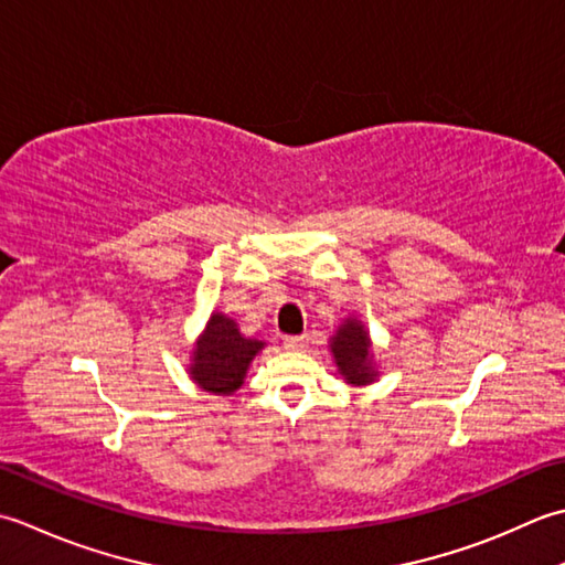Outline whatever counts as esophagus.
<instances>
[{
    "label": "esophagus",
    "mask_w": 565,
    "mask_h": 565,
    "mask_svg": "<svg viewBox=\"0 0 565 565\" xmlns=\"http://www.w3.org/2000/svg\"><path fill=\"white\" fill-rule=\"evenodd\" d=\"M285 349L287 351H305L307 349V337H287Z\"/></svg>",
    "instance_id": "esophagus-1"
}]
</instances>
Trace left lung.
Instances as JSON below:
<instances>
[{"label": "left lung", "instance_id": "obj_1", "mask_svg": "<svg viewBox=\"0 0 565 565\" xmlns=\"http://www.w3.org/2000/svg\"><path fill=\"white\" fill-rule=\"evenodd\" d=\"M329 351L347 385H373L380 377L371 331L365 329L361 317L351 315L341 321L337 331H333V337L329 339Z\"/></svg>", "mask_w": 565, "mask_h": 565}]
</instances>
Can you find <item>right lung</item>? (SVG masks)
<instances>
[{"mask_svg": "<svg viewBox=\"0 0 565 565\" xmlns=\"http://www.w3.org/2000/svg\"><path fill=\"white\" fill-rule=\"evenodd\" d=\"M266 349V341L241 333L236 319L214 312L192 343L188 375L204 393L228 397L241 390L253 359Z\"/></svg>", "mask_w": 565, "mask_h": 565, "instance_id": "right-lung-1", "label": "right lung"}]
</instances>
